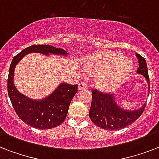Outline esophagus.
Instances as JSON below:
<instances>
[{"label":"esophagus","instance_id":"obj_1","mask_svg":"<svg viewBox=\"0 0 159 159\" xmlns=\"http://www.w3.org/2000/svg\"><path fill=\"white\" fill-rule=\"evenodd\" d=\"M87 84L84 83V82H79L78 83V90L79 91H82V90H87Z\"/></svg>","mask_w":159,"mask_h":159}]
</instances>
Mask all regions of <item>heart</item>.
<instances>
[{
    "mask_svg": "<svg viewBox=\"0 0 159 159\" xmlns=\"http://www.w3.org/2000/svg\"><path fill=\"white\" fill-rule=\"evenodd\" d=\"M133 62L129 58L113 51H102L85 57L82 69L90 76L97 77V87L110 92L128 80L133 72Z\"/></svg>",
    "mask_w": 159,
    "mask_h": 159,
    "instance_id": "b5f03b06",
    "label": "heart"
}]
</instances>
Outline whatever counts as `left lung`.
Masks as SVG:
<instances>
[{
	"instance_id": "obj_1",
	"label": "left lung",
	"mask_w": 159,
	"mask_h": 159,
	"mask_svg": "<svg viewBox=\"0 0 159 159\" xmlns=\"http://www.w3.org/2000/svg\"><path fill=\"white\" fill-rule=\"evenodd\" d=\"M135 55L139 60L137 73L145 77L149 85L145 59L139 53H135ZM144 108L145 104L135 110H125L117 104L114 93H102L97 90H93L89 116L92 122L100 128L106 130H116L125 128L134 122L142 115Z\"/></svg>"
}]
</instances>
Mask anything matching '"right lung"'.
Returning <instances> with one entry per match:
<instances>
[{
  "label": "right lung",
  "mask_w": 159,
  "mask_h": 159,
  "mask_svg": "<svg viewBox=\"0 0 159 159\" xmlns=\"http://www.w3.org/2000/svg\"><path fill=\"white\" fill-rule=\"evenodd\" d=\"M31 53L51 54L67 57L69 53L61 48L52 45L30 46L15 56L9 70L7 90L11 104L18 116L25 124L39 129L54 128L64 121L67 115L70 103L77 92V85L60 83L56 89L43 99L29 98L16 89L14 83L15 68L25 55Z\"/></svg>",
  "instance_id": "add662e5"
}]
</instances>
